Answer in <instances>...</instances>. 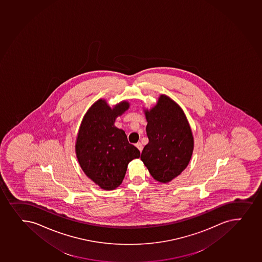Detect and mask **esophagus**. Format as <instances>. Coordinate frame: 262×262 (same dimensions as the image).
Here are the masks:
<instances>
[{"label": "esophagus", "instance_id": "obj_1", "mask_svg": "<svg viewBox=\"0 0 262 262\" xmlns=\"http://www.w3.org/2000/svg\"><path fill=\"white\" fill-rule=\"evenodd\" d=\"M136 147L138 148V150H140V152H141L142 150H143V145H142V144L140 143V142L136 144Z\"/></svg>", "mask_w": 262, "mask_h": 262}]
</instances>
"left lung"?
<instances>
[{
	"instance_id": "left-lung-1",
	"label": "left lung",
	"mask_w": 262,
	"mask_h": 262,
	"mask_svg": "<svg viewBox=\"0 0 262 262\" xmlns=\"http://www.w3.org/2000/svg\"><path fill=\"white\" fill-rule=\"evenodd\" d=\"M144 114L149 143L140 159L154 180L170 182L191 160L194 146L191 127L180 106L165 95Z\"/></svg>"
}]
</instances>
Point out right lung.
Here are the masks:
<instances>
[{"mask_svg": "<svg viewBox=\"0 0 262 262\" xmlns=\"http://www.w3.org/2000/svg\"><path fill=\"white\" fill-rule=\"evenodd\" d=\"M122 101L111 108L103 99L91 105L83 117L76 142V153L86 176L103 190H114L121 185L127 166L140 151L129 144L123 129L115 121L129 109Z\"/></svg>", "mask_w": 262, "mask_h": 262, "instance_id": "obj_1", "label": "right lung"}]
</instances>
